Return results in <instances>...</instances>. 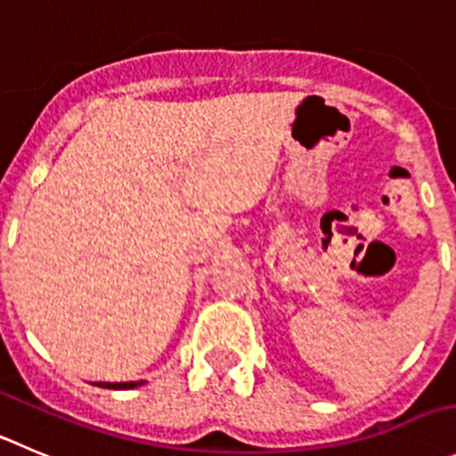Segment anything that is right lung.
Returning <instances> with one entry per match:
<instances>
[{
    "label": "right lung",
    "mask_w": 456,
    "mask_h": 456,
    "mask_svg": "<svg viewBox=\"0 0 456 456\" xmlns=\"http://www.w3.org/2000/svg\"><path fill=\"white\" fill-rule=\"evenodd\" d=\"M99 387H105V389H132V387L142 385V382H96Z\"/></svg>",
    "instance_id": "add662e5"
}]
</instances>
